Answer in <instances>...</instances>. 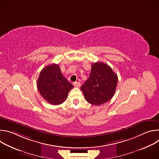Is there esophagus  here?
I'll return each mask as SVG.
<instances>
[{
    "label": "esophagus",
    "instance_id": "34e87169",
    "mask_svg": "<svg viewBox=\"0 0 159 159\" xmlns=\"http://www.w3.org/2000/svg\"><path fill=\"white\" fill-rule=\"evenodd\" d=\"M73 84H74V85L75 86V87H79L80 86V82H74L73 83Z\"/></svg>",
    "mask_w": 159,
    "mask_h": 159
}]
</instances>
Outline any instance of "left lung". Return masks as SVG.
Wrapping results in <instances>:
<instances>
[{"mask_svg":"<svg viewBox=\"0 0 159 159\" xmlns=\"http://www.w3.org/2000/svg\"><path fill=\"white\" fill-rule=\"evenodd\" d=\"M118 76L106 63L96 62L92 65L89 79L81 86L86 101L99 106L109 101L114 96Z\"/></svg>","mask_w":159,"mask_h":159,"instance_id":"1","label":"left lung"}]
</instances>
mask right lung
Instances as JSON below:
<instances>
[{"label":"right lung","mask_w":159,"mask_h":159,"mask_svg":"<svg viewBox=\"0 0 159 159\" xmlns=\"http://www.w3.org/2000/svg\"><path fill=\"white\" fill-rule=\"evenodd\" d=\"M74 85L61 74L57 64L45 66L37 80V88L44 99L52 105L63 103Z\"/></svg>","instance_id":"1"}]
</instances>
